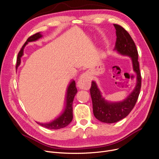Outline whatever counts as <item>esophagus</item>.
I'll return each instance as SVG.
<instances>
[{
  "instance_id": "34e87169",
  "label": "esophagus",
  "mask_w": 159,
  "mask_h": 159,
  "mask_svg": "<svg viewBox=\"0 0 159 159\" xmlns=\"http://www.w3.org/2000/svg\"><path fill=\"white\" fill-rule=\"evenodd\" d=\"M77 86L80 89H89L91 86V75H89V73L85 72L80 75L77 82Z\"/></svg>"
}]
</instances>
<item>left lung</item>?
<instances>
[{
	"instance_id": "left-lung-1",
	"label": "left lung",
	"mask_w": 159,
	"mask_h": 159,
	"mask_svg": "<svg viewBox=\"0 0 159 159\" xmlns=\"http://www.w3.org/2000/svg\"><path fill=\"white\" fill-rule=\"evenodd\" d=\"M113 26L116 35L114 50L122 55L131 58L133 70L137 75V83L135 88L125 99L119 102H111L103 97L95 81L91 82L90 94L94 116L99 121L107 124L118 122L128 115L137 102L141 88V75L135 44L126 30L118 24H113Z\"/></svg>"
}]
</instances>
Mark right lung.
<instances>
[{
    "mask_svg": "<svg viewBox=\"0 0 159 159\" xmlns=\"http://www.w3.org/2000/svg\"><path fill=\"white\" fill-rule=\"evenodd\" d=\"M43 37V35H41L40 32L36 33L30 37L26 43H24L22 48H21L20 51L19 52L17 57V60H16V68L17 69L18 67L20 66L21 62V57L24 55V49L28 43L30 42L37 41L39 39ZM77 93V89L76 88V84L74 80H72L69 84L68 88H67L66 98H65V106L63 112L58 116L57 118L54 119L53 120L46 122V123H42L36 122L38 124L40 125L43 127L50 129H58L61 128H63L66 127L68 125L70 124L73 119V102L75 95Z\"/></svg>",
    "mask_w": 159,
    "mask_h": 159,
    "instance_id": "obj_1",
    "label": "right lung"
}]
</instances>
